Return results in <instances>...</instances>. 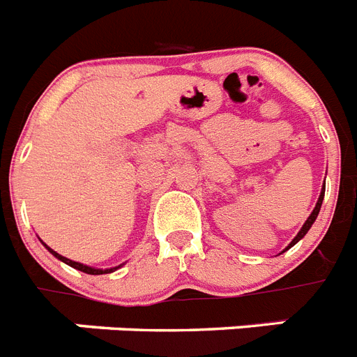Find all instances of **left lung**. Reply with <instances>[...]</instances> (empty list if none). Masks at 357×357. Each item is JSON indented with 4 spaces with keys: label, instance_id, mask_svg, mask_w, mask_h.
Returning a JSON list of instances; mask_svg holds the SVG:
<instances>
[{
    "label": "left lung",
    "instance_id": "1",
    "mask_svg": "<svg viewBox=\"0 0 357 357\" xmlns=\"http://www.w3.org/2000/svg\"><path fill=\"white\" fill-rule=\"evenodd\" d=\"M324 197H325V182H324V188H321V193H319L318 202H316L314 209H312V213H310V215H309V218H307V220H305V224L301 225V229L298 231L296 236L292 238V242L289 243L287 248L283 249V251H289V249H291L292 245H296V243L300 242V240L303 238V236H305L307 233H309V229H310V227H312V224H314V222H316V218H318V213H319V209H321V204H324ZM283 251H282V252H283Z\"/></svg>",
    "mask_w": 357,
    "mask_h": 357
}]
</instances>
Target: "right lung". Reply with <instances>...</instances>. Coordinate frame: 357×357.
<instances>
[{"mask_svg": "<svg viewBox=\"0 0 357 357\" xmlns=\"http://www.w3.org/2000/svg\"><path fill=\"white\" fill-rule=\"evenodd\" d=\"M41 243L43 245H45V248L48 249V251L52 252V255H54V257L57 258V260H61V261H65L66 266H70V267H74V269H77V271H83V273H86V274H108V273H114V271H117L119 267H109V269H97V267H90V266H84V264H79V261H74V260H70V258H66V257H63V255H59V252H56L54 251V249H50L47 245V243L43 242L41 240Z\"/></svg>", "mask_w": 357, "mask_h": 357, "instance_id": "right-lung-1", "label": "right lung"}]
</instances>
